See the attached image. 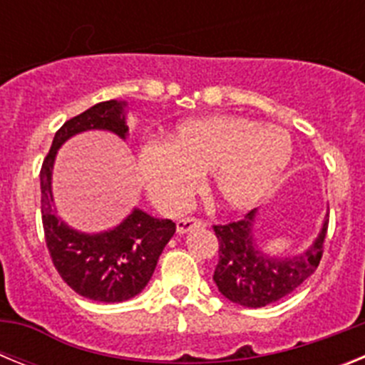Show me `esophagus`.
<instances>
[{
  "instance_id": "obj_1",
  "label": "esophagus",
  "mask_w": 365,
  "mask_h": 365,
  "mask_svg": "<svg viewBox=\"0 0 365 365\" xmlns=\"http://www.w3.org/2000/svg\"><path fill=\"white\" fill-rule=\"evenodd\" d=\"M205 227H206V222L202 221V219L185 217L177 221V232H179V234H186V232L193 230V228H205Z\"/></svg>"
}]
</instances>
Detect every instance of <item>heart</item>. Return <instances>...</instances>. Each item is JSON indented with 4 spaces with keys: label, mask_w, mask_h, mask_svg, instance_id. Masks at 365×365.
I'll list each match as a JSON object with an SVG mask.
<instances>
[{
    "label": "heart",
    "mask_w": 365,
    "mask_h": 365,
    "mask_svg": "<svg viewBox=\"0 0 365 365\" xmlns=\"http://www.w3.org/2000/svg\"><path fill=\"white\" fill-rule=\"evenodd\" d=\"M292 159V138L278 125L243 117L197 118L177 125L166 144H144L137 170L157 205L179 208L210 173V192L225 208L245 210L272 190Z\"/></svg>",
    "instance_id": "1"
}]
</instances>
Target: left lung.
<instances>
[{"instance_id":"1","label":"left lung","mask_w":365,"mask_h":365,"mask_svg":"<svg viewBox=\"0 0 365 365\" xmlns=\"http://www.w3.org/2000/svg\"><path fill=\"white\" fill-rule=\"evenodd\" d=\"M256 208L241 221L215 225L219 240V261L214 282L219 292L243 307L257 309L291 294L318 269L324 254L329 215L314 243L298 256H269L254 237Z\"/></svg>"}]
</instances>
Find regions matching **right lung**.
Returning a JSON list of instances; mask_svg holds the SVG:
<instances>
[{
	"label": "right lung",
	"mask_w": 365,
	"mask_h": 365,
	"mask_svg": "<svg viewBox=\"0 0 365 365\" xmlns=\"http://www.w3.org/2000/svg\"><path fill=\"white\" fill-rule=\"evenodd\" d=\"M125 102L108 100L80 113L56 131L41 164V221L45 243L58 274L76 294L93 302L118 303L143 291L153 276L159 256L175 234L172 219H157L140 208L111 230L86 234L56 215L53 199V166L58 148L76 133L104 130L128 137Z\"/></svg>",
	"instance_id": "1"
}]
</instances>
